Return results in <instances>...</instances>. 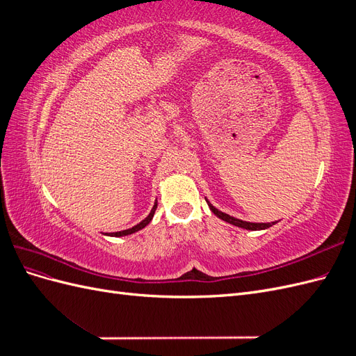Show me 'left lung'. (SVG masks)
I'll return each instance as SVG.
<instances>
[{
  "mask_svg": "<svg viewBox=\"0 0 356 356\" xmlns=\"http://www.w3.org/2000/svg\"><path fill=\"white\" fill-rule=\"evenodd\" d=\"M207 202H208V200H207ZM208 204H209L211 211H212L215 215H217L218 218H221V220L225 221V222H230V224H233V225H238V227L246 229V230H264V229L272 227L273 224H276V222H248V221H242V220H238V218H234V217H230L229 213H224V212L218 211L217 208L212 207V204H211L209 202H208Z\"/></svg>",
  "mask_w": 356,
  "mask_h": 356,
  "instance_id": "obj_1",
  "label": "left lung"
}]
</instances>
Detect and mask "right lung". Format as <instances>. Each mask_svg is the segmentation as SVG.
Segmentation results:
<instances>
[{
  "instance_id": "1",
  "label": "right lung",
  "mask_w": 356,
  "mask_h": 356,
  "mask_svg": "<svg viewBox=\"0 0 356 356\" xmlns=\"http://www.w3.org/2000/svg\"><path fill=\"white\" fill-rule=\"evenodd\" d=\"M156 208H157V203H154V207H153V209H152V212L148 213V217L145 218V220H143L139 224H136L135 227H132V229H127V230H123V232H117V233H111V236H126V234H132V233H135V232H138V230H141V229H144L145 225L152 221V218H153V215H154V212H156Z\"/></svg>"
}]
</instances>
